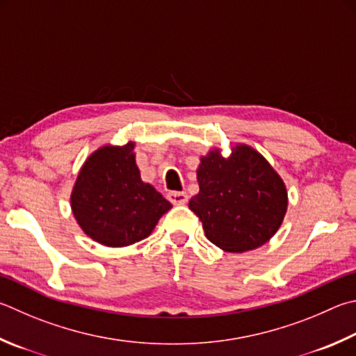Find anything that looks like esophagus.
Here are the masks:
<instances>
[{"label":"esophagus","instance_id":"obj_1","mask_svg":"<svg viewBox=\"0 0 356 356\" xmlns=\"http://www.w3.org/2000/svg\"><path fill=\"white\" fill-rule=\"evenodd\" d=\"M168 199H170V202L174 205H185L188 202V196H186L185 191H170L168 193Z\"/></svg>","mask_w":356,"mask_h":356}]
</instances>
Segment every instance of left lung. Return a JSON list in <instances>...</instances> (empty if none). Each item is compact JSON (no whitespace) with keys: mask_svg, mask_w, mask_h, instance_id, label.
I'll return each mask as SVG.
<instances>
[{"mask_svg":"<svg viewBox=\"0 0 356 356\" xmlns=\"http://www.w3.org/2000/svg\"><path fill=\"white\" fill-rule=\"evenodd\" d=\"M199 193L188 207L205 236L225 252H248L268 243L288 209L283 179L260 152L248 145L209 151L197 166Z\"/></svg>","mask_w":356,"mask_h":356,"instance_id":"1","label":"left lung"}]
</instances>
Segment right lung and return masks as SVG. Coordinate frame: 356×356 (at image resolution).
Instances as JSON below:
<instances>
[{"label": "right lung", "instance_id": "1", "mask_svg": "<svg viewBox=\"0 0 356 356\" xmlns=\"http://www.w3.org/2000/svg\"><path fill=\"white\" fill-rule=\"evenodd\" d=\"M135 143L106 145L82 165L71 210L83 234L107 248H124L152 234L171 204L140 177Z\"/></svg>", "mask_w": 356, "mask_h": 356}]
</instances>
